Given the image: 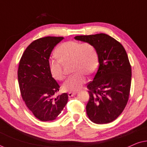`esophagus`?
I'll list each match as a JSON object with an SVG mask.
<instances>
[{
    "label": "esophagus",
    "instance_id": "1",
    "mask_svg": "<svg viewBox=\"0 0 147 147\" xmlns=\"http://www.w3.org/2000/svg\"><path fill=\"white\" fill-rule=\"evenodd\" d=\"M75 94H76V92H68V96H69V98L72 97V96H74Z\"/></svg>",
    "mask_w": 147,
    "mask_h": 147
}]
</instances>
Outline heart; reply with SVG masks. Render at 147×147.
<instances>
[{"label":"heart","mask_w":147,"mask_h":147,"mask_svg":"<svg viewBox=\"0 0 147 147\" xmlns=\"http://www.w3.org/2000/svg\"><path fill=\"white\" fill-rule=\"evenodd\" d=\"M58 59L49 61V69L55 79L63 80L65 78L63 63L72 61V69L76 72L62 85L66 92H76L86 82V76H92L98 68V57L96 47L88 42L69 41L61 43L56 50Z\"/></svg>","instance_id":"b5f03b06"}]
</instances>
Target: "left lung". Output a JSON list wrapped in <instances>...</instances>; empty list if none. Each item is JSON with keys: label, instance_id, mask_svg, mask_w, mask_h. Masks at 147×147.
Masks as SVG:
<instances>
[{"label": "left lung", "instance_id": "8db88e82", "mask_svg": "<svg viewBox=\"0 0 147 147\" xmlns=\"http://www.w3.org/2000/svg\"><path fill=\"white\" fill-rule=\"evenodd\" d=\"M75 39L92 43L98 55L97 71L87 84V115L96 124L109 123L121 114L129 98L132 71L127 53L120 42L104 33Z\"/></svg>", "mask_w": 147, "mask_h": 147}]
</instances>
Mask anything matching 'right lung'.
<instances>
[{"instance_id": "right-lung-1", "label": "right lung", "mask_w": 147, "mask_h": 147, "mask_svg": "<svg viewBox=\"0 0 147 147\" xmlns=\"http://www.w3.org/2000/svg\"><path fill=\"white\" fill-rule=\"evenodd\" d=\"M63 37H45L32 42L20 59L18 81L23 101L34 116L41 121L55 120L67 104L63 93L53 98L59 86L52 77L49 58Z\"/></svg>"}]
</instances>
